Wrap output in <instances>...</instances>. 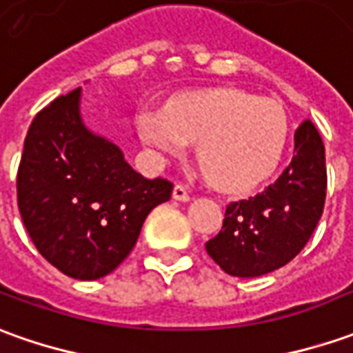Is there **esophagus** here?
<instances>
[{
  "label": "esophagus",
  "mask_w": 353,
  "mask_h": 353,
  "mask_svg": "<svg viewBox=\"0 0 353 353\" xmlns=\"http://www.w3.org/2000/svg\"><path fill=\"white\" fill-rule=\"evenodd\" d=\"M172 196L176 199V201H181V203H187L189 201V191H187L185 185H181V183H177L176 187H174V193H172Z\"/></svg>",
  "instance_id": "esophagus-1"
}]
</instances>
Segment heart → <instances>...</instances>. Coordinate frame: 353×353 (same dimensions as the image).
Segmentation results:
<instances>
[{
    "label": "heart",
    "mask_w": 353,
    "mask_h": 353,
    "mask_svg": "<svg viewBox=\"0 0 353 353\" xmlns=\"http://www.w3.org/2000/svg\"><path fill=\"white\" fill-rule=\"evenodd\" d=\"M139 133L170 157L195 145L196 164L212 187L241 193L276 172L286 152L290 123L276 100L222 86L174 98L164 110H141Z\"/></svg>",
    "instance_id": "1"
}]
</instances>
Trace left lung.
<instances>
[{"label": "left lung", "instance_id": "8db88e82", "mask_svg": "<svg viewBox=\"0 0 353 353\" xmlns=\"http://www.w3.org/2000/svg\"><path fill=\"white\" fill-rule=\"evenodd\" d=\"M294 158L263 193L230 203L207 253L232 276L255 278L288 265L317 228L327 196L325 145L305 119L294 135Z\"/></svg>", "mask_w": 353, "mask_h": 353}]
</instances>
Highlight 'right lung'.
Returning <instances> with one entry per match:
<instances>
[{"label":"right lung","instance_id":"obj_1","mask_svg":"<svg viewBox=\"0 0 353 353\" xmlns=\"http://www.w3.org/2000/svg\"><path fill=\"white\" fill-rule=\"evenodd\" d=\"M79 102L75 88L36 114L17 172V203L50 265L98 280L125 261L148 212L174 185L137 174L119 146L86 129Z\"/></svg>","mask_w":353,"mask_h":353}]
</instances>
